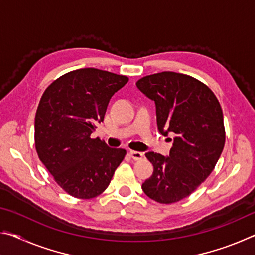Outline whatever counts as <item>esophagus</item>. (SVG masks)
I'll use <instances>...</instances> for the list:
<instances>
[{"instance_id": "esophagus-1", "label": "esophagus", "mask_w": 255, "mask_h": 255, "mask_svg": "<svg viewBox=\"0 0 255 255\" xmlns=\"http://www.w3.org/2000/svg\"><path fill=\"white\" fill-rule=\"evenodd\" d=\"M129 154H130V156L135 159V161H139V159H141L144 157V154L140 153V152H136V150H130L129 152Z\"/></svg>"}]
</instances>
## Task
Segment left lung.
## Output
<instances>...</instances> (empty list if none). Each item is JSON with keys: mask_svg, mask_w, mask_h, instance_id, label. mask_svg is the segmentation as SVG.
<instances>
[{"mask_svg": "<svg viewBox=\"0 0 255 255\" xmlns=\"http://www.w3.org/2000/svg\"><path fill=\"white\" fill-rule=\"evenodd\" d=\"M136 85L155 102L159 132L174 136L167 157L145 154L154 172L141 189L159 204L178 202L208 178L221 157L225 145L222 107L208 86L181 73H156Z\"/></svg>", "mask_w": 255, "mask_h": 255, "instance_id": "1", "label": "left lung"}]
</instances>
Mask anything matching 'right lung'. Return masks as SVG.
I'll return each instance as SVG.
<instances>
[{"instance_id":"1","label":"right lung","mask_w":255,"mask_h":255,"mask_svg":"<svg viewBox=\"0 0 255 255\" xmlns=\"http://www.w3.org/2000/svg\"><path fill=\"white\" fill-rule=\"evenodd\" d=\"M128 77L98 68H80L45 90L34 118V145L54 180L79 199H92L108 188L126 150L91 138L103 122L111 97Z\"/></svg>"}]
</instances>
